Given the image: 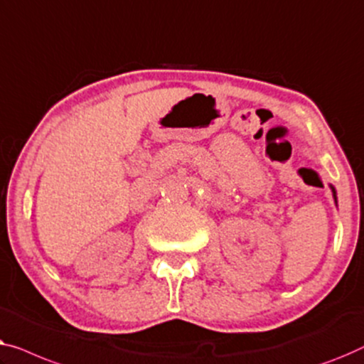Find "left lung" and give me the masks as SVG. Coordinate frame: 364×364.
Returning a JSON list of instances; mask_svg holds the SVG:
<instances>
[{
    "mask_svg": "<svg viewBox=\"0 0 364 364\" xmlns=\"http://www.w3.org/2000/svg\"><path fill=\"white\" fill-rule=\"evenodd\" d=\"M331 189H333V196H335V201H336V194H335V188H333V186H331Z\"/></svg>",
    "mask_w": 364,
    "mask_h": 364,
    "instance_id": "obj_1",
    "label": "left lung"
}]
</instances>
